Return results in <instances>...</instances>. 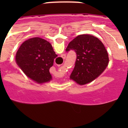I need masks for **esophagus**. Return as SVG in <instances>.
<instances>
[{
  "label": "esophagus",
  "mask_w": 128,
  "mask_h": 128,
  "mask_svg": "<svg viewBox=\"0 0 128 128\" xmlns=\"http://www.w3.org/2000/svg\"><path fill=\"white\" fill-rule=\"evenodd\" d=\"M63 59H65V55H63Z\"/></svg>",
  "instance_id": "esophagus-1"
}]
</instances>
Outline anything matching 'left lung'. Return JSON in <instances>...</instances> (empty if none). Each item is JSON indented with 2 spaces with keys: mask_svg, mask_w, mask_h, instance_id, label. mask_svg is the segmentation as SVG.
Masks as SVG:
<instances>
[{
  "mask_svg": "<svg viewBox=\"0 0 128 128\" xmlns=\"http://www.w3.org/2000/svg\"><path fill=\"white\" fill-rule=\"evenodd\" d=\"M74 50L77 57L70 79L80 85L98 78L105 70L109 58L104 46L92 35L81 34L68 44L66 51Z\"/></svg>",
  "mask_w": 128,
  "mask_h": 128,
  "instance_id": "obj_1",
  "label": "left lung"
}]
</instances>
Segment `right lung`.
<instances>
[{
    "mask_svg": "<svg viewBox=\"0 0 128 128\" xmlns=\"http://www.w3.org/2000/svg\"><path fill=\"white\" fill-rule=\"evenodd\" d=\"M57 56L50 43L35 37L26 40L20 46L15 59L26 76L38 83H43L51 80L49 69Z\"/></svg>",
    "mask_w": 128,
    "mask_h": 128,
    "instance_id": "right-lung-1",
    "label": "right lung"
}]
</instances>
